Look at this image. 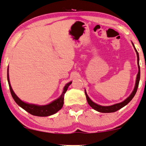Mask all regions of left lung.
<instances>
[{
	"mask_svg": "<svg viewBox=\"0 0 146 146\" xmlns=\"http://www.w3.org/2000/svg\"><path fill=\"white\" fill-rule=\"evenodd\" d=\"M132 44L133 45V47H134L135 52H136L137 56V65H138V69H139L138 73H137V78H136V82H135V88H134V89H133L132 93L130 94V96H129V97L126 98V99L124 100V101L121 102V103H116V104L110 105V106H102V105H98V104H96V103H94V102H93L92 100L89 98V96H88L87 93H86V90H85V94H86V99H87L88 103L90 105V106L91 107V108L94 109V110H96V111H97L99 112H101V113H112V112L116 111H117V110H120L121 108H122L123 107L125 106V105H127L128 103H129V102L133 99V98L134 97L135 94H136L137 90L139 83V80H140L139 57V54H138L137 51V50H136V48L135 47L134 44L133 43V42H132Z\"/></svg>",
	"mask_w": 146,
	"mask_h": 146,
	"instance_id": "1",
	"label": "left lung"
}]
</instances>
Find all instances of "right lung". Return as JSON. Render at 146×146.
Masks as SVG:
<instances>
[{"label":"right lung","instance_id":"1","mask_svg":"<svg viewBox=\"0 0 146 146\" xmlns=\"http://www.w3.org/2000/svg\"><path fill=\"white\" fill-rule=\"evenodd\" d=\"M9 68V66H8ZM7 80L9 86L10 92H11V96L19 106L21 107L26 111L29 112V113L32 114L33 115H36V116H41V117H45L49 116V115H53L58 112L61 108H62L63 104H64V96L65 94L66 90H67L68 87L71 85L72 82H68L64 86V89H63V92L59 98L57 99L54 100V101L51 102L50 103L45 105H38L35 104H31V103H28L26 102L22 101V100L18 98L15 92H13V89H12L11 84L9 82V69L7 72Z\"/></svg>","mask_w":146,"mask_h":146}]
</instances>
